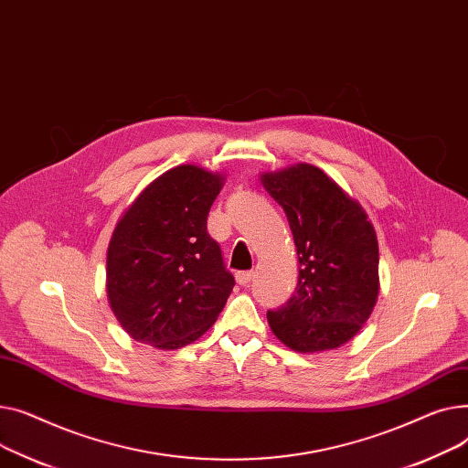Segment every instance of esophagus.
<instances>
[{
    "label": "esophagus",
    "instance_id": "esophagus-1",
    "mask_svg": "<svg viewBox=\"0 0 468 468\" xmlns=\"http://www.w3.org/2000/svg\"><path fill=\"white\" fill-rule=\"evenodd\" d=\"M251 280H253V271H238L236 273V282L239 285H247Z\"/></svg>",
    "mask_w": 468,
    "mask_h": 468
}]
</instances>
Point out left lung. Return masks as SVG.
<instances>
[{"label":"left lung","mask_w":468,"mask_h":468,"mask_svg":"<svg viewBox=\"0 0 468 468\" xmlns=\"http://www.w3.org/2000/svg\"><path fill=\"white\" fill-rule=\"evenodd\" d=\"M292 232L294 294L266 314L271 333L298 353L336 349L368 321L379 292L378 236L365 207L306 162L261 174Z\"/></svg>","instance_id":"left-lung-1"}]
</instances>
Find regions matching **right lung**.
Returning a JSON list of instances; mask_svg holds the SVG:
<instances>
[{
	"instance_id": "obj_1",
	"label": "right lung",
	"mask_w": 468,
	"mask_h": 468,
	"mask_svg": "<svg viewBox=\"0 0 468 468\" xmlns=\"http://www.w3.org/2000/svg\"><path fill=\"white\" fill-rule=\"evenodd\" d=\"M221 172L181 164L151 181L122 213L107 247L109 308L135 342L179 349L198 340L234 287L207 213Z\"/></svg>"
}]
</instances>
